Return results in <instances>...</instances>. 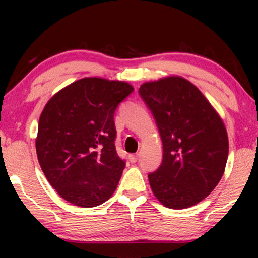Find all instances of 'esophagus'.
Listing matches in <instances>:
<instances>
[{"instance_id":"obj_1","label":"esophagus","mask_w":258,"mask_h":258,"mask_svg":"<svg viewBox=\"0 0 258 258\" xmlns=\"http://www.w3.org/2000/svg\"><path fill=\"white\" fill-rule=\"evenodd\" d=\"M138 154H135V155H130V157H128V159H130V161L132 164H134V163H137V160H138Z\"/></svg>"}]
</instances>
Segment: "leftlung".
I'll use <instances>...</instances> for the list:
<instances>
[{
	"label": "left lung",
	"mask_w": 258,
	"mask_h": 258,
	"mask_svg": "<svg viewBox=\"0 0 258 258\" xmlns=\"http://www.w3.org/2000/svg\"><path fill=\"white\" fill-rule=\"evenodd\" d=\"M139 93L163 141V161L148 175L151 190L165 207L194 206L224 174L229 140L223 120L198 87L181 76L143 83Z\"/></svg>",
	"instance_id": "obj_1"
}]
</instances>
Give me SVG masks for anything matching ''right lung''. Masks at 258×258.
Wrapping results in <instances>:
<instances>
[{"instance_id": "add662e5", "label": "right lung", "mask_w": 258, "mask_h": 258, "mask_svg": "<svg viewBox=\"0 0 258 258\" xmlns=\"http://www.w3.org/2000/svg\"><path fill=\"white\" fill-rule=\"evenodd\" d=\"M133 90L126 82L85 77L56 92L43 109L38 163L60 197L75 206H99L118 185L125 161L116 151L113 113Z\"/></svg>"}]
</instances>
